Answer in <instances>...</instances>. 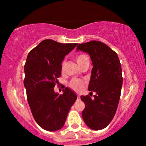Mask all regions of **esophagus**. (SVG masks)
<instances>
[{"label":"esophagus","mask_w":146,"mask_h":146,"mask_svg":"<svg viewBox=\"0 0 146 146\" xmlns=\"http://www.w3.org/2000/svg\"><path fill=\"white\" fill-rule=\"evenodd\" d=\"M77 98H78V99H80V96H79V95H78V96H77Z\"/></svg>","instance_id":"1"}]
</instances>
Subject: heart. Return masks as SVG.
<instances>
[{
  "label": "heart",
  "mask_w": 146,
  "mask_h": 146,
  "mask_svg": "<svg viewBox=\"0 0 146 146\" xmlns=\"http://www.w3.org/2000/svg\"><path fill=\"white\" fill-rule=\"evenodd\" d=\"M75 60L76 61V62L78 63V64L80 66L84 62L88 60V58L85 54H78L75 57ZM65 64L66 62L65 60H64L62 62V70L64 68ZM84 84V82L82 80L77 78H74L69 82V86L75 91L81 90L83 88Z\"/></svg>",
  "instance_id": "1"
}]
</instances>
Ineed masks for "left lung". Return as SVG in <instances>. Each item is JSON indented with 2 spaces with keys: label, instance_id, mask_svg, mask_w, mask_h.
I'll return each mask as SVG.
<instances>
[{
  "label": "left lung",
  "instance_id": "left-lung-1",
  "mask_svg": "<svg viewBox=\"0 0 146 146\" xmlns=\"http://www.w3.org/2000/svg\"><path fill=\"white\" fill-rule=\"evenodd\" d=\"M77 51L88 54L92 62L88 90L96 94L81 96L85 104L82 112L87 126L94 130L106 127L114 117L122 86L121 66L117 54L104 43L92 40L80 44Z\"/></svg>",
  "mask_w": 146,
  "mask_h": 146
}]
</instances>
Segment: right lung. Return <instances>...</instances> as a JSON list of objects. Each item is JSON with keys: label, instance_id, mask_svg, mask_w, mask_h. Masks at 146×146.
I'll return each instance as SVG.
<instances>
[{"label": "right lung", "instance_id": "right-lung-1", "mask_svg": "<svg viewBox=\"0 0 146 146\" xmlns=\"http://www.w3.org/2000/svg\"><path fill=\"white\" fill-rule=\"evenodd\" d=\"M78 44L46 39L27 56L24 80L27 100L35 121L45 130L61 129L77 99L76 94L69 88H64L61 95L56 93L54 88L61 75V63L65 56Z\"/></svg>", "mask_w": 146, "mask_h": 146}]
</instances>
